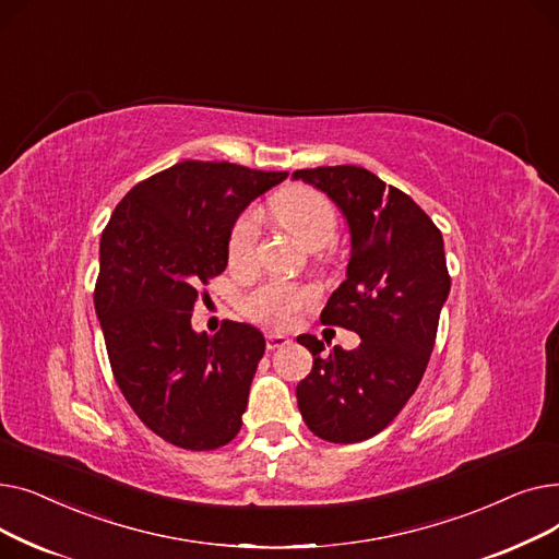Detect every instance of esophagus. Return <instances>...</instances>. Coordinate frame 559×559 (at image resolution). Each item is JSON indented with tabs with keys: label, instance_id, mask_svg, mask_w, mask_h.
Segmentation results:
<instances>
[{
	"label": "esophagus",
	"instance_id": "obj_1",
	"mask_svg": "<svg viewBox=\"0 0 559 559\" xmlns=\"http://www.w3.org/2000/svg\"><path fill=\"white\" fill-rule=\"evenodd\" d=\"M289 344V337L287 335H281V333H270L267 335V348L274 350V348H281V346H287Z\"/></svg>",
	"mask_w": 559,
	"mask_h": 559
}]
</instances>
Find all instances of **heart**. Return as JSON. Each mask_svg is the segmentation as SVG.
<instances>
[{"mask_svg": "<svg viewBox=\"0 0 559 559\" xmlns=\"http://www.w3.org/2000/svg\"><path fill=\"white\" fill-rule=\"evenodd\" d=\"M272 213L278 224L308 249L326 247L337 233V211L333 201L306 186H289L281 190L272 199ZM258 228L260 215L253 209L245 211L233 224L228 235V262L235 267L253 258ZM310 301L312 295L308 289L272 281L260 285L247 299V312L262 324L287 326Z\"/></svg>", "mask_w": 559, "mask_h": 559, "instance_id": "b5f03b06", "label": "heart"}]
</instances>
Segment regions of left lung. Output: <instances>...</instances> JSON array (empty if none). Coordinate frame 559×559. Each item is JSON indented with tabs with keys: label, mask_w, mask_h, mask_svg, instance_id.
<instances>
[{
	"label": "left lung",
	"mask_w": 559,
	"mask_h": 559,
	"mask_svg": "<svg viewBox=\"0 0 559 559\" xmlns=\"http://www.w3.org/2000/svg\"><path fill=\"white\" fill-rule=\"evenodd\" d=\"M292 179L324 192L346 219V281L321 321L362 340L324 356V342L297 337L312 354L297 403L317 437L356 444L390 426L421 383L451 292L444 240L413 199L365 167L299 169Z\"/></svg>",
	"instance_id": "obj_1"
}]
</instances>
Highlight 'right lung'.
I'll return each instance as SVG.
<instances>
[{
  "instance_id": "obj_1",
  "label": "right lung",
  "mask_w": 559,
  "mask_h": 559,
  "mask_svg": "<svg viewBox=\"0 0 559 559\" xmlns=\"http://www.w3.org/2000/svg\"><path fill=\"white\" fill-rule=\"evenodd\" d=\"M285 179L183 160L131 188L102 233L95 310L115 380L174 447L213 451L242 428L264 337L238 321L197 333L190 319L197 287L226 270L233 224Z\"/></svg>"
}]
</instances>
